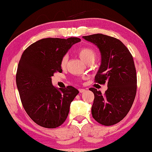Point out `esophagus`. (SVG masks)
Wrapping results in <instances>:
<instances>
[{"label":"esophagus","instance_id":"obj_1","mask_svg":"<svg viewBox=\"0 0 152 152\" xmlns=\"http://www.w3.org/2000/svg\"><path fill=\"white\" fill-rule=\"evenodd\" d=\"M78 91H79L80 93H83L86 91V89H83V88H79L78 89Z\"/></svg>","mask_w":152,"mask_h":152}]
</instances>
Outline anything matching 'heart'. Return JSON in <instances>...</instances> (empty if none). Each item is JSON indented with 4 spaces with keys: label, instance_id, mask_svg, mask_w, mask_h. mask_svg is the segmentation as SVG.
<instances>
[{
    "label": "heart",
    "instance_id": "heart-1",
    "mask_svg": "<svg viewBox=\"0 0 152 152\" xmlns=\"http://www.w3.org/2000/svg\"><path fill=\"white\" fill-rule=\"evenodd\" d=\"M77 54L82 61H83L86 64L91 61H95V60H96V53L94 49L91 48V47H81L78 50ZM67 60H68V58H67L66 56L62 57L61 61H60V66H61V69H64L66 67L67 64Z\"/></svg>",
    "mask_w": 152,
    "mask_h": 152
}]
</instances>
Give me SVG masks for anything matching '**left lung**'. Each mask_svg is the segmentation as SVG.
Returning <instances> with one entry per match:
<instances>
[{
  "label": "left lung",
  "instance_id": "1",
  "mask_svg": "<svg viewBox=\"0 0 152 152\" xmlns=\"http://www.w3.org/2000/svg\"><path fill=\"white\" fill-rule=\"evenodd\" d=\"M94 44L101 54V64L95 81L107 84L102 95L94 88L91 113L93 118L103 125L110 126L120 122L129 113L137 92V75L134 60L128 49L120 40L103 34L83 36Z\"/></svg>",
  "mask_w": 152,
  "mask_h": 152
}]
</instances>
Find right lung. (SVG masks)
Wrapping results in <instances>:
<instances>
[{"label":"right lung","instance_id":"add662e5","mask_svg":"<svg viewBox=\"0 0 152 152\" xmlns=\"http://www.w3.org/2000/svg\"><path fill=\"white\" fill-rule=\"evenodd\" d=\"M78 37L45 38L24 51L18 64L16 84L22 104L30 118L41 127L56 128L65 122L78 91L69 86L57 88L52 76L62 72L60 61Z\"/></svg>","mask_w":152,"mask_h":152}]
</instances>
